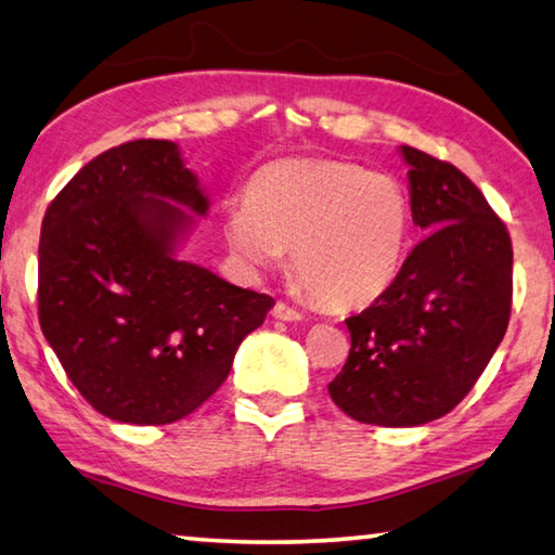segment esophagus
Listing matches in <instances>:
<instances>
[{
  "label": "esophagus",
  "instance_id": "1",
  "mask_svg": "<svg viewBox=\"0 0 555 555\" xmlns=\"http://www.w3.org/2000/svg\"><path fill=\"white\" fill-rule=\"evenodd\" d=\"M271 315L276 318V321H304V313L296 311V308H291L288 304H284V300H276L274 311H271Z\"/></svg>",
  "mask_w": 555,
  "mask_h": 555
}]
</instances>
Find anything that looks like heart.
<instances>
[{
  "mask_svg": "<svg viewBox=\"0 0 555 555\" xmlns=\"http://www.w3.org/2000/svg\"><path fill=\"white\" fill-rule=\"evenodd\" d=\"M222 232L234 255L291 269L318 304L360 308L403 267L411 203L397 178L335 158H286L251 176L247 198L228 205Z\"/></svg>",
  "mask_w": 555,
  "mask_h": 555,
  "instance_id": "obj_1",
  "label": "heart"
}]
</instances>
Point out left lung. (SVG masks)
<instances>
[{"label":"left lung","instance_id":"1","mask_svg":"<svg viewBox=\"0 0 555 555\" xmlns=\"http://www.w3.org/2000/svg\"><path fill=\"white\" fill-rule=\"evenodd\" d=\"M413 224L426 232L399 276L347 318L350 354L327 384L362 424L406 428L453 411L480 379L509 325L512 240L480 188L413 146Z\"/></svg>","mask_w":555,"mask_h":555}]
</instances>
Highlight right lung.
Instances as JSON below:
<instances>
[{"label":"right lung","mask_w":555,"mask_h":555,"mask_svg":"<svg viewBox=\"0 0 555 555\" xmlns=\"http://www.w3.org/2000/svg\"><path fill=\"white\" fill-rule=\"evenodd\" d=\"M181 204L208 212L178 146L137 139L82 166L41 224V331L82 399L121 424L193 413L274 306L176 257L193 224Z\"/></svg>","instance_id":"1"}]
</instances>
